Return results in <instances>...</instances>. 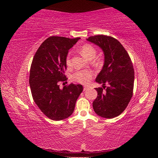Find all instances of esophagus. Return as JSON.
<instances>
[{
	"label": "esophagus",
	"instance_id": "34e87169",
	"mask_svg": "<svg viewBox=\"0 0 158 158\" xmlns=\"http://www.w3.org/2000/svg\"><path fill=\"white\" fill-rule=\"evenodd\" d=\"M88 89V86H84L83 87V91H85L86 89Z\"/></svg>",
	"mask_w": 158,
	"mask_h": 158
}]
</instances>
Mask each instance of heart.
<instances>
[{"mask_svg":"<svg viewBox=\"0 0 158 158\" xmlns=\"http://www.w3.org/2000/svg\"><path fill=\"white\" fill-rule=\"evenodd\" d=\"M80 52L83 57L89 60H93V62L97 63L98 60L96 58L97 53V50L94 46L90 44H85L80 48ZM66 64L67 66H70L71 65V60H70V54L67 56L66 58ZM93 76V73L90 70H77L74 73L72 78L74 81L83 84H86L89 82L90 79Z\"/></svg>","mask_w":158,"mask_h":158,"instance_id":"obj_1","label":"heart"}]
</instances>
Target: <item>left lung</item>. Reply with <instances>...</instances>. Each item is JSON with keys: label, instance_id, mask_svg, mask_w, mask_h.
I'll return each instance as SVG.
<instances>
[{"label": "left lung", "instance_id": "obj_1", "mask_svg": "<svg viewBox=\"0 0 158 158\" xmlns=\"http://www.w3.org/2000/svg\"><path fill=\"white\" fill-rule=\"evenodd\" d=\"M87 41L100 47L105 55L102 69L96 79L103 86L96 88L98 96L93 102L94 110L102 117L114 118L123 112L133 95L132 62L123 45L112 36L95 35Z\"/></svg>", "mask_w": 158, "mask_h": 158}]
</instances>
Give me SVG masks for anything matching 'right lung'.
Segmentation results:
<instances>
[{
	"mask_svg": "<svg viewBox=\"0 0 158 158\" xmlns=\"http://www.w3.org/2000/svg\"><path fill=\"white\" fill-rule=\"evenodd\" d=\"M80 39L50 36L43 42L33 58L29 84L33 100L48 118L60 121L73 114L81 85L70 83L62 89L58 82L66 81V58L69 50Z\"/></svg>",
	"mask_w": 158,
	"mask_h": 158,
	"instance_id": "add662e5",
	"label": "right lung"
}]
</instances>
